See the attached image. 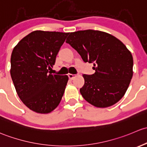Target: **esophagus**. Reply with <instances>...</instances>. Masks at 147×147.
Returning a JSON list of instances; mask_svg holds the SVG:
<instances>
[{
  "label": "esophagus",
  "instance_id": "obj_1",
  "mask_svg": "<svg viewBox=\"0 0 147 147\" xmlns=\"http://www.w3.org/2000/svg\"><path fill=\"white\" fill-rule=\"evenodd\" d=\"M68 76H69V78H70L71 80H73L74 78H75L76 76V75H74V74H69Z\"/></svg>",
  "mask_w": 147,
  "mask_h": 147
}]
</instances>
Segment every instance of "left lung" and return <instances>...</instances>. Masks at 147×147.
<instances>
[{"mask_svg":"<svg viewBox=\"0 0 147 147\" xmlns=\"http://www.w3.org/2000/svg\"><path fill=\"white\" fill-rule=\"evenodd\" d=\"M66 43L81 55L84 62L93 63L92 75L84 74L80 89L87 102L97 107H107L117 102L126 93L133 75L131 52L120 40L99 30L71 32Z\"/></svg>","mask_w":147,"mask_h":147,"instance_id":"obj_1","label":"left lung"}]
</instances>
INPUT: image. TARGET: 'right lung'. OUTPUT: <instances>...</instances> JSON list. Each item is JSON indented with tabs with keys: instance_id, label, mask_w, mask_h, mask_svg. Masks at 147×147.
I'll return each mask as SVG.
<instances>
[{
	"instance_id": "right-lung-1",
	"label": "right lung",
	"mask_w": 147,
	"mask_h": 147,
	"mask_svg": "<svg viewBox=\"0 0 147 147\" xmlns=\"http://www.w3.org/2000/svg\"><path fill=\"white\" fill-rule=\"evenodd\" d=\"M69 33L36 30L13 49L10 75L18 96L32 111L51 113L59 105L69 77L49 74Z\"/></svg>"
}]
</instances>
